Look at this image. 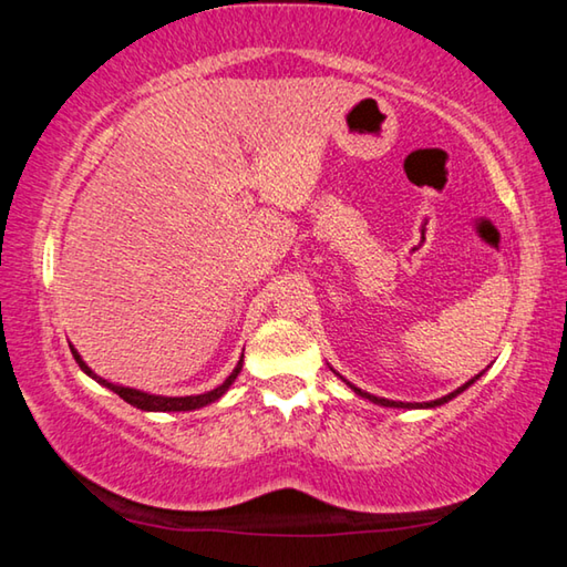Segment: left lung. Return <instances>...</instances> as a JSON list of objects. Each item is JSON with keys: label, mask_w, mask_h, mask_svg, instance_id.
Returning <instances> with one entry per match:
<instances>
[{"label": "left lung", "mask_w": 567, "mask_h": 567, "mask_svg": "<svg viewBox=\"0 0 567 567\" xmlns=\"http://www.w3.org/2000/svg\"><path fill=\"white\" fill-rule=\"evenodd\" d=\"M334 375H338V372H334ZM480 375H483V372H480ZM480 375H475L473 380H467L465 382V385L463 388H457L455 392H450V395H445V398H437V400H430V402H398V400H388V398H375V395H370V392H364V390H360V388H354V385H350V382L348 380H344L342 375V380L344 382H348V385L354 390V392H358V395L360 398H364V400H370V402H375V405H382V408H415V410H422V408H437V405H445V402L447 400H453V398H457L460 395V392H463V390H467L470 385H473V382L480 378Z\"/></svg>", "instance_id": "8db88e82"}]
</instances>
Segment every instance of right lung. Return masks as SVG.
<instances>
[{
	"label": "right lung",
	"mask_w": 567,
	"mask_h": 567,
	"mask_svg": "<svg viewBox=\"0 0 567 567\" xmlns=\"http://www.w3.org/2000/svg\"><path fill=\"white\" fill-rule=\"evenodd\" d=\"M70 350H72V354H74L76 364H80V368H82L84 372H87V375H90L92 380H97L100 385H104V388L112 390V392H117V395H120L124 402H130V405L140 408V410H147V412H187V410L205 408V405H209V402H215V400L223 398L225 392L229 390V385H233V382L237 380L239 370H243V358H239L237 368H235L233 372H229V378H227V380H225L223 385H219V388L209 390V392H203V395H187V398H165V395H150V392H142V390H134V388L114 385V382L104 380V378H100V375H94V372L87 368V362H84V360L80 358V352H76V350L72 348V344H70Z\"/></svg>",
	"instance_id": "obj_1"
}]
</instances>
